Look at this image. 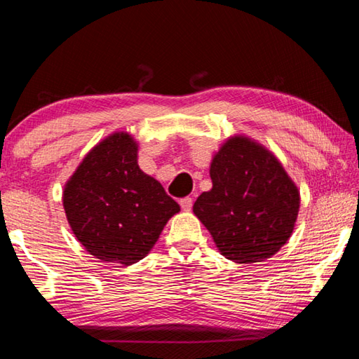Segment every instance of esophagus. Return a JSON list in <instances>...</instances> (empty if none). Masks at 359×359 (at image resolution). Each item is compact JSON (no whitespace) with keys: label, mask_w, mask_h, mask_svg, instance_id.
I'll list each match as a JSON object with an SVG mask.
<instances>
[{"label":"esophagus","mask_w":359,"mask_h":359,"mask_svg":"<svg viewBox=\"0 0 359 359\" xmlns=\"http://www.w3.org/2000/svg\"><path fill=\"white\" fill-rule=\"evenodd\" d=\"M179 204H180V208L184 209V210H190V209H191V205H193V199H191L190 196L182 198L180 201H179Z\"/></svg>","instance_id":"34e87169"}]
</instances>
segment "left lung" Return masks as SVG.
Instances as JSON below:
<instances>
[{
  "mask_svg": "<svg viewBox=\"0 0 359 359\" xmlns=\"http://www.w3.org/2000/svg\"><path fill=\"white\" fill-rule=\"evenodd\" d=\"M212 190L193 212L226 257L258 263L287 244L299 210V191L277 158L259 144L236 136L210 165Z\"/></svg>",
  "mask_w": 359,
  "mask_h": 359,
  "instance_id": "left-lung-1",
  "label": "left lung"
}]
</instances>
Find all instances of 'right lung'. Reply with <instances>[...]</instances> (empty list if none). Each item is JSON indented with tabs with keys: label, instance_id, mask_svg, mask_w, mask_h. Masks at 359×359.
Listing matches in <instances>:
<instances>
[{
	"label": "right lung",
	"instance_id": "obj_1",
	"mask_svg": "<svg viewBox=\"0 0 359 359\" xmlns=\"http://www.w3.org/2000/svg\"><path fill=\"white\" fill-rule=\"evenodd\" d=\"M77 241L101 261L130 266L155 245L180 210L158 180L137 166V144L114 133L83 158L63 191Z\"/></svg>",
	"mask_w": 359,
	"mask_h": 359
}]
</instances>
